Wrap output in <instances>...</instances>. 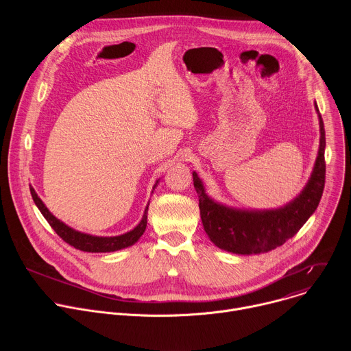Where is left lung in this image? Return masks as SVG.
I'll return each mask as SVG.
<instances>
[{
  "instance_id": "1",
  "label": "left lung",
  "mask_w": 351,
  "mask_h": 351,
  "mask_svg": "<svg viewBox=\"0 0 351 351\" xmlns=\"http://www.w3.org/2000/svg\"><path fill=\"white\" fill-rule=\"evenodd\" d=\"M318 111V107L315 104ZM321 141L314 172L294 202L275 211H237L217 204L206 194L202 180L193 172L199 215L211 241L234 254H258L291 239L317 210L325 186V129L319 115Z\"/></svg>"
}]
</instances>
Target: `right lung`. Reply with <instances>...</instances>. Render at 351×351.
Returning <instances> with one entry per match:
<instances>
[{
    "label": "right lung",
    "mask_w": 351,
    "mask_h": 351,
    "mask_svg": "<svg viewBox=\"0 0 351 351\" xmlns=\"http://www.w3.org/2000/svg\"><path fill=\"white\" fill-rule=\"evenodd\" d=\"M30 193L32 197L34 199L36 206L38 207V210L41 211V214L44 215V218L47 219V222L49 223L56 233L64 240L66 241L69 245L82 250V252H87V253H110V252H117V250L129 247L132 244H134L141 234L145 230L147 226V210L143 215L141 222L130 232L121 234V236H114V237H97V236H90V234H84L80 232H76L73 229H71L69 226H66L65 223H62L61 221H58L51 213L47 210V207L43 204L41 199L38 198L37 193L34 191L33 187H30Z\"/></svg>",
    "instance_id": "right-lung-1"
}]
</instances>
